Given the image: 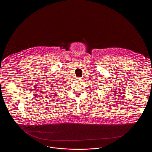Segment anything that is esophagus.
<instances>
[{
	"instance_id": "34e87169",
	"label": "esophagus",
	"mask_w": 152,
	"mask_h": 152,
	"mask_svg": "<svg viewBox=\"0 0 152 152\" xmlns=\"http://www.w3.org/2000/svg\"><path fill=\"white\" fill-rule=\"evenodd\" d=\"M77 80H79V81H82V78H81V77H78V78H77Z\"/></svg>"
}]
</instances>
